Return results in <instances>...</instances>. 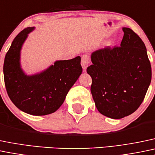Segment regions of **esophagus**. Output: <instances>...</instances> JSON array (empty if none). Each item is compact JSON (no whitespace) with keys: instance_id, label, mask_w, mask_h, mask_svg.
<instances>
[{"instance_id":"esophagus-1","label":"esophagus","mask_w":155,"mask_h":155,"mask_svg":"<svg viewBox=\"0 0 155 155\" xmlns=\"http://www.w3.org/2000/svg\"><path fill=\"white\" fill-rule=\"evenodd\" d=\"M90 63V58L87 55H83L82 57V60H81V64H82V69L84 72H86V69H87L88 64Z\"/></svg>"}]
</instances>
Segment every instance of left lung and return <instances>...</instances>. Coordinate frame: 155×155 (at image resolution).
Here are the masks:
<instances>
[{"instance_id":"obj_1","label":"left lung","mask_w":155,"mask_h":155,"mask_svg":"<svg viewBox=\"0 0 155 155\" xmlns=\"http://www.w3.org/2000/svg\"><path fill=\"white\" fill-rule=\"evenodd\" d=\"M120 47L93 52L87 68L91 91L99 113L121 119L134 113L144 99L151 80L145 44L131 29L123 27Z\"/></svg>"}]
</instances>
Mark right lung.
I'll return each mask as SVG.
<instances>
[{
	"instance_id": "right-lung-1",
	"label": "right lung",
	"mask_w": 155,
	"mask_h": 155,
	"mask_svg": "<svg viewBox=\"0 0 155 155\" xmlns=\"http://www.w3.org/2000/svg\"><path fill=\"white\" fill-rule=\"evenodd\" d=\"M35 27H27L13 40L5 56L4 76L11 101L22 111L34 116L54 113L82 74L81 57L58 60L41 72L27 75L21 65V50Z\"/></svg>"
}]
</instances>
